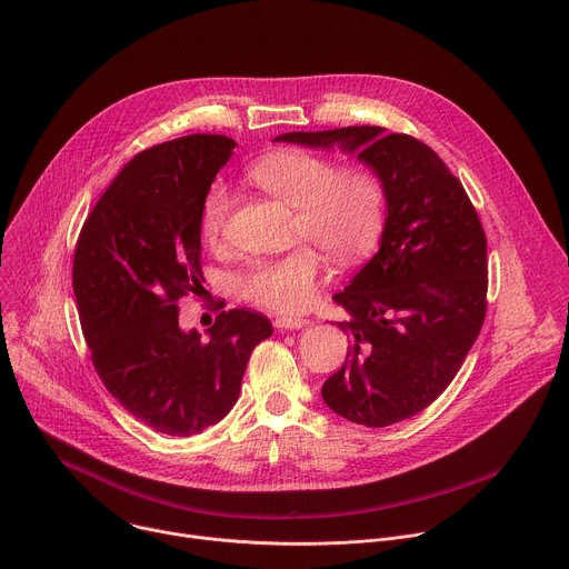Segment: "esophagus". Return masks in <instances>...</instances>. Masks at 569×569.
Wrapping results in <instances>:
<instances>
[{"instance_id": "34e87169", "label": "esophagus", "mask_w": 569, "mask_h": 569, "mask_svg": "<svg viewBox=\"0 0 569 569\" xmlns=\"http://www.w3.org/2000/svg\"><path fill=\"white\" fill-rule=\"evenodd\" d=\"M308 327V319L303 317H277L274 319V329L277 331H297V329H303Z\"/></svg>"}]
</instances>
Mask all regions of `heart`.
<instances>
[{"label": "heart", "mask_w": 569, "mask_h": 569, "mask_svg": "<svg viewBox=\"0 0 569 569\" xmlns=\"http://www.w3.org/2000/svg\"><path fill=\"white\" fill-rule=\"evenodd\" d=\"M250 178L295 207V240L310 242L336 263H358L378 246L387 193L371 171L340 169L327 157L290 148L254 161ZM229 209V189L213 182L200 207L204 240L220 238ZM313 248L299 246L283 257L254 261L236 277L238 297L274 312H303L315 301L323 277V261Z\"/></svg>", "instance_id": "1"}]
</instances>
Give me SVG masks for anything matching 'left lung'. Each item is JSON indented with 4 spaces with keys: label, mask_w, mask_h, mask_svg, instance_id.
<instances>
[{
    "label": "left lung",
    "mask_w": 569,
    "mask_h": 569,
    "mask_svg": "<svg viewBox=\"0 0 569 569\" xmlns=\"http://www.w3.org/2000/svg\"><path fill=\"white\" fill-rule=\"evenodd\" d=\"M274 141L356 152L387 193L378 254L336 292L353 342L321 387L329 408L367 428L423 412L461 369L486 317L481 220L446 161L417 137L378 126L286 132Z\"/></svg>",
    "instance_id": "1"
}]
</instances>
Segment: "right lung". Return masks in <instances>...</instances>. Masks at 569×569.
I'll return each instance as SVG.
<instances>
[{
  "label": "right lung",
  "mask_w": 569,
  "mask_h": 569,
  "mask_svg": "<svg viewBox=\"0 0 569 569\" xmlns=\"http://www.w3.org/2000/svg\"><path fill=\"white\" fill-rule=\"evenodd\" d=\"M233 139L187 134L137 152L78 233L71 283L106 389L154 432L193 437L229 415L266 315L222 310L209 340L180 329L202 288L200 207Z\"/></svg>",
  "instance_id": "add662e5"
}]
</instances>
